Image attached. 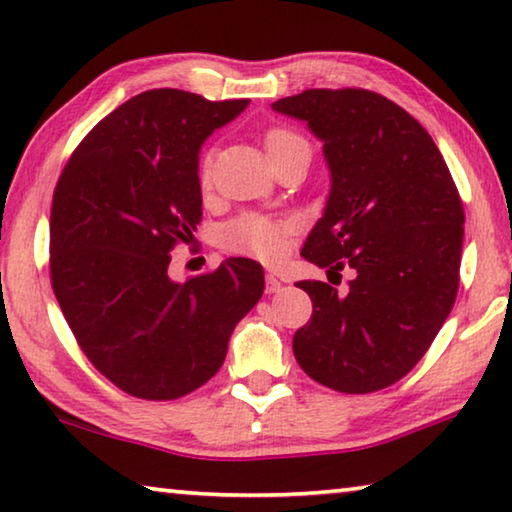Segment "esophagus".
I'll return each mask as SVG.
<instances>
[{
  "label": "esophagus",
  "mask_w": 512,
  "mask_h": 512,
  "mask_svg": "<svg viewBox=\"0 0 512 512\" xmlns=\"http://www.w3.org/2000/svg\"><path fill=\"white\" fill-rule=\"evenodd\" d=\"M282 289V282L275 275H266V293H277Z\"/></svg>",
  "instance_id": "34e87169"
}]
</instances>
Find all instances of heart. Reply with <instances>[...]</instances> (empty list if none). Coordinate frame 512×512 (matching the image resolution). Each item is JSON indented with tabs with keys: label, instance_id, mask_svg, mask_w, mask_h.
<instances>
[{
	"label": "heart",
	"instance_id": "heart-1",
	"mask_svg": "<svg viewBox=\"0 0 512 512\" xmlns=\"http://www.w3.org/2000/svg\"><path fill=\"white\" fill-rule=\"evenodd\" d=\"M296 144H307L305 137L298 135L291 128H271L264 137L266 153L273 155L282 149H289V146ZM210 169L212 160L210 155H203L201 167H198V178H201V185H210ZM298 223L287 216H266V214H255L246 212L237 216V219L228 221L219 232V241L225 250L235 255L244 257H255L262 259V262H277L287 255L291 237L296 235Z\"/></svg>",
	"mask_w": 512,
	"mask_h": 512
}]
</instances>
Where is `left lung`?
Returning <instances> with one entry per match:
<instances>
[{
    "label": "left lung",
    "instance_id": "obj_1",
    "mask_svg": "<svg viewBox=\"0 0 512 512\" xmlns=\"http://www.w3.org/2000/svg\"><path fill=\"white\" fill-rule=\"evenodd\" d=\"M273 110L307 121L332 171L325 214L300 255L339 277L354 271L345 291L298 282L314 311L293 334V354L334 391H381L413 370L454 307L461 196L420 121L377 92L305 90Z\"/></svg>",
    "mask_w": 512,
    "mask_h": 512
}]
</instances>
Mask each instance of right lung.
<instances>
[{
  "mask_svg": "<svg viewBox=\"0 0 512 512\" xmlns=\"http://www.w3.org/2000/svg\"><path fill=\"white\" fill-rule=\"evenodd\" d=\"M248 103L142 92L83 137L58 178L51 287L92 366L140 400H178L210 381L264 293L262 266L246 257L185 284L167 273L203 216L198 151Z\"/></svg>",
  "mask_w": 512,
  "mask_h": 512,
  "instance_id": "right-lung-1",
  "label": "right lung"
}]
</instances>
